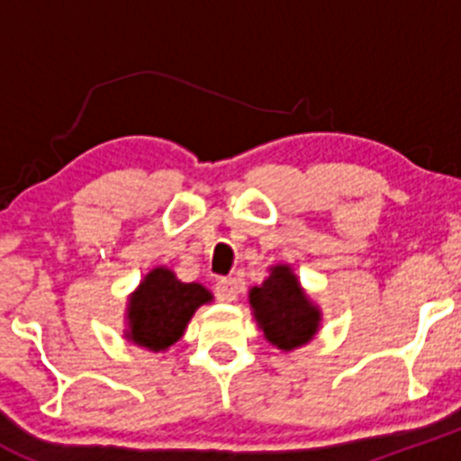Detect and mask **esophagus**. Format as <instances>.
<instances>
[{
	"mask_svg": "<svg viewBox=\"0 0 461 461\" xmlns=\"http://www.w3.org/2000/svg\"><path fill=\"white\" fill-rule=\"evenodd\" d=\"M216 299L221 301V303H234V301L239 299V281L231 276L221 278V281L216 283Z\"/></svg>",
	"mask_w": 461,
	"mask_h": 461,
	"instance_id": "34e87169",
	"label": "esophagus"
}]
</instances>
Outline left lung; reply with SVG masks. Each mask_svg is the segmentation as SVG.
I'll return each mask as SVG.
<instances>
[{"label": "left lung", "instance_id": "obj_1", "mask_svg": "<svg viewBox=\"0 0 461 461\" xmlns=\"http://www.w3.org/2000/svg\"><path fill=\"white\" fill-rule=\"evenodd\" d=\"M267 272L260 285L249 287V308L263 337L278 350L292 352L317 337L323 314L290 265L276 263Z\"/></svg>", "mask_w": 461, "mask_h": 461}]
</instances>
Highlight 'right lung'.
<instances>
[{"instance_id": "add662e5", "label": "right lung", "mask_w": 461, "mask_h": 461, "mask_svg": "<svg viewBox=\"0 0 461 461\" xmlns=\"http://www.w3.org/2000/svg\"><path fill=\"white\" fill-rule=\"evenodd\" d=\"M212 301L213 294L201 283H183L174 269L158 265L129 294L124 339L144 350H169L185 334L194 312Z\"/></svg>"}]
</instances>
